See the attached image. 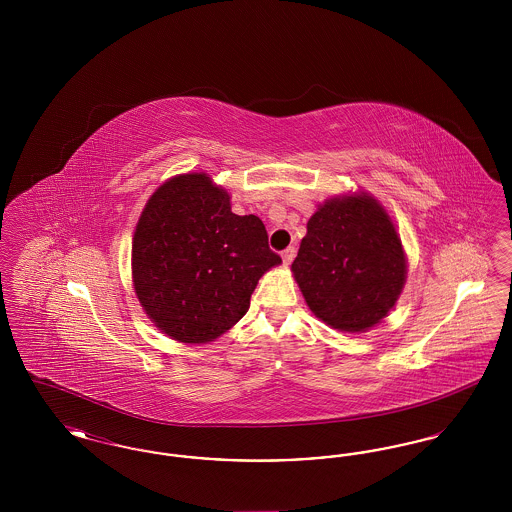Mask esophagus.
I'll use <instances>...</instances> for the list:
<instances>
[{"instance_id": "34e87169", "label": "esophagus", "mask_w": 512, "mask_h": 512, "mask_svg": "<svg viewBox=\"0 0 512 512\" xmlns=\"http://www.w3.org/2000/svg\"><path fill=\"white\" fill-rule=\"evenodd\" d=\"M293 259H295V247H286V249L282 251V261H284V265H292Z\"/></svg>"}]
</instances>
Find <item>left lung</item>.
I'll use <instances>...</instances> for the list:
<instances>
[{"mask_svg":"<svg viewBox=\"0 0 512 512\" xmlns=\"http://www.w3.org/2000/svg\"><path fill=\"white\" fill-rule=\"evenodd\" d=\"M311 311L341 332H365L405 284V253L386 211L368 195L326 201L307 222L292 263Z\"/></svg>","mask_w":512,"mask_h":512,"instance_id":"1","label":"left lung"}]
</instances>
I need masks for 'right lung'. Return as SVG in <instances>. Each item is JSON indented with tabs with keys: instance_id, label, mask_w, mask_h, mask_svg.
<instances>
[{
	"instance_id": "add662e5",
	"label": "right lung",
	"mask_w": 512,
	"mask_h": 512,
	"mask_svg": "<svg viewBox=\"0 0 512 512\" xmlns=\"http://www.w3.org/2000/svg\"><path fill=\"white\" fill-rule=\"evenodd\" d=\"M282 259L255 215H234L205 174H182L149 197L132 242L134 290L172 340L205 343L249 309L259 278Z\"/></svg>"
}]
</instances>
